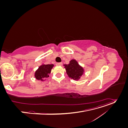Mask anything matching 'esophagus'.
<instances>
[{"label": "esophagus", "instance_id": "34e87169", "mask_svg": "<svg viewBox=\"0 0 128 128\" xmlns=\"http://www.w3.org/2000/svg\"><path fill=\"white\" fill-rule=\"evenodd\" d=\"M56 65L57 66H62V62H58L56 64Z\"/></svg>", "mask_w": 128, "mask_h": 128}]
</instances>
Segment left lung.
I'll use <instances>...</instances> for the list:
<instances>
[{
	"instance_id": "obj_1",
	"label": "left lung",
	"mask_w": 128,
	"mask_h": 128,
	"mask_svg": "<svg viewBox=\"0 0 128 128\" xmlns=\"http://www.w3.org/2000/svg\"><path fill=\"white\" fill-rule=\"evenodd\" d=\"M68 76L74 80H78L83 74L84 69L78 64L76 60L72 59L68 64H64Z\"/></svg>"
}]
</instances>
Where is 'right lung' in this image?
Wrapping results in <instances>:
<instances>
[{"label": "right lung", "mask_w": 128, "mask_h": 128, "mask_svg": "<svg viewBox=\"0 0 128 128\" xmlns=\"http://www.w3.org/2000/svg\"><path fill=\"white\" fill-rule=\"evenodd\" d=\"M54 65L53 64H44L40 66L37 70L34 73V77L35 78L40 80L43 81L46 78L49 77V74L51 72Z\"/></svg>", "instance_id": "add662e5"}]
</instances>
